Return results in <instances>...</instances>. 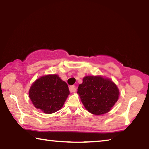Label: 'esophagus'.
Wrapping results in <instances>:
<instances>
[{
	"label": "esophagus",
	"mask_w": 149,
	"mask_h": 149,
	"mask_svg": "<svg viewBox=\"0 0 149 149\" xmlns=\"http://www.w3.org/2000/svg\"><path fill=\"white\" fill-rule=\"evenodd\" d=\"M70 91L71 93H75L76 91V87H75L74 85H72V86L70 87Z\"/></svg>",
	"instance_id": "34e87169"
}]
</instances>
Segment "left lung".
I'll use <instances>...</instances> for the list:
<instances>
[{"instance_id": "obj_1", "label": "left lung", "mask_w": 149, "mask_h": 149, "mask_svg": "<svg viewBox=\"0 0 149 149\" xmlns=\"http://www.w3.org/2000/svg\"><path fill=\"white\" fill-rule=\"evenodd\" d=\"M77 93L85 109L99 116L110 111L119 99L120 91L110 79L102 75H87L79 85Z\"/></svg>"}]
</instances>
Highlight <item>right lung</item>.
Instances as JSON below:
<instances>
[{"mask_svg": "<svg viewBox=\"0 0 149 149\" xmlns=\"http://www.w3.org/2000/svg\"><path fill=\"white\" fill-rule=\"evenodd\" d=\"M69 95L67 84L57 74L39 77L29 90L33 104L45 114H52L61 109Z\"/></svg>", "mask_w": 149, "mask_h": 149, "instance_id": "right-lung-1", "label": "right lung"}]
</instances>
